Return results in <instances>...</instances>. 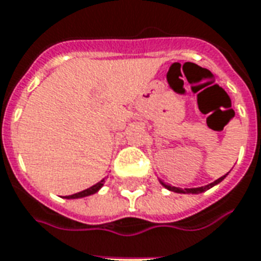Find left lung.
<instances>
[{"label":"left lung","instance_id":"8db88e82","mask_svg":"<svg viewBox=\"0 0 261 261\" xmlns=\"http://www.w3.org/2000/svg\"><path fill=\"white\" fill-rule=\"evenodd\" d=\"M228 175V173H226L224 176H221L220 179L215 180L213 183L211 184H206V186H202V187H195V189H179V187H175V186H170V184H166L165 181H162V180L160 179V183L165 187L166 190H169V191H173V193H179V194H201L203 193V191H206V190L212 189V187H215L216 184H219L220 181H223V180L226 179V176Z\"/></svg>","mask_w":261,"mask_h":261}]
</instances>
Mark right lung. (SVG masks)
Segmentation results:
<instances>
[{
    "instance_id": "obj_1",
    "label": "right lung",
    "mask_w": 261,
    "mask_h": 261,
    "mask_svg": "<svg viewBox=\"0 0 261 261\" xmlns=\"http://www.w3.org/2000/svg\"><path fill=\"white\" fill-rule=\"evenodd\" d=\"M105 186V179L100 180L99 183H96L95 186H92L89 189L84 190L81 193H77V194H72V195H67V199H77V198H84V197H88V195H92V194H96L99 190L101 189Z\"/></svg>"
}]
</instances>
